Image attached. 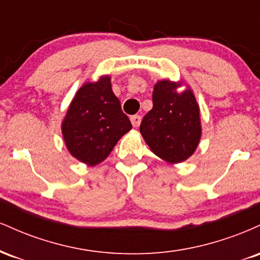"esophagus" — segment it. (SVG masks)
<instances>
[{"label": "esophagus", "mask_w": 260, "mask_h": 260, "mask_svg": "<svg viewBox=\"0 0 260 260\" xmlns=\"http://www.w3.org/2000/svg\"><path fill=\"white\" fill-rule=\"evenodd\" d=\"M131 122H132L133 127H139L140 122H142V117L139 115H134L131 117Z\"/></svg>", "instance_id": "obj_1"}]
</instances>
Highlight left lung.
I'll use <instances>...</instances> for the list:
<instances>
[{"label":"left lung","mask_w":260,"mask_h":260,"mask_svg":"<svg viewBox=\"0 0 260 260\" xmlns=\"http://www.w3.org/2000/svg\"><path fill=\"white\" fill-rule=\"evenodd\" d=\"M181 82L159 80L154 85L153 109L140 123V134L151 151L170 164L192 156L202 137L199 105L192 89L178 92Z\"/></svg>","instance_id":"left-lung-1"}]
</instances>
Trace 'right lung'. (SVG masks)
<instances>
[{
  "instance_id": "obj_1",
  "label": "right lung",
  "mask_w": 260,
  "mask_h": 260,
  "mask_svg": "<svg viewBox=\"0 0 260 260\" xmlns=\"http://www.w3.org/2000/svg\"><path fill=\"white\" fill-rule=\"evenodd\" d=\"M131 129L129 118L122 112L120 100L112 91L110 76L80 86L62 122L68 151L89 166L105 160Z\"/></svg>"
}]
</instances>
